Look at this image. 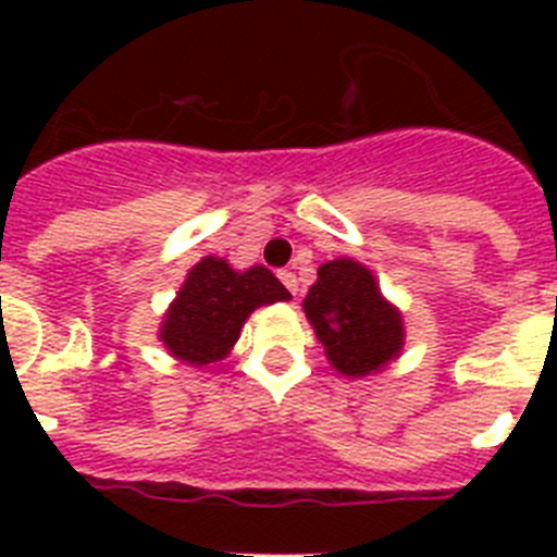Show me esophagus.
I'll list each match as a JSON object with an SVG mask.
<instances>
[{"label":"esophagus","instance_id":"obj_1","mask_svg":"<svg viewBox=\"0 0 557 557\" xmlns=\"http://www.w3.org/2000/svg\"><path fill=\"white\" fill-rule=\"evenodd\" d=\"M278 278H282V284L289 289V293L298 295V278H295L293 270H278Z\"/></svg>","mask_w":557,"mask_h":557}]
</instances>
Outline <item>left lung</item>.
<instances>
[{
	"label": "left lung",
	"instance_id": "left-lung-1",
	"mask_svg": "<svg viewBox=\"0 0 557 557\" xmlns=\"http://www.w3.org/2000/svg\"><path fill=\"white\" fill-rule=\"evenodd\" d=\"M304 312L321 337L326 357L346 376H368L405 346L396 309L379 295L371 270L354 259L321 264L304 298Z\"/></svg>",
	"mask_w": 557,
	"mask_h": 557
}]
</instances>
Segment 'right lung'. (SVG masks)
Masks as SVG:
<instances>
[{
	"instance_id": "right-lung-1",
	"label": "right lung",
	"mask_w": 557,
	"mask_h": 557,
	"mask_svg": "<svg viewBox=\"0 0 557 557\" xmlns=\"http://www.w3.org/2000/svg\"><path fill=\"white\" fill-rule=\"evenodd\" d=\"M287 298L284 284L268 268L236 273L225 259L206 256L189 270L178 298L172 301L161 339L172 357L191 366H209L231 351L245 318L256 307Z\"/></svg>"
}]
</instances>
